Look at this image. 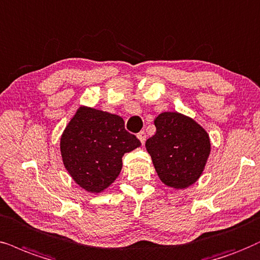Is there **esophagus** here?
I'll list each match as a JSON object with an SVG mask.
<instances>
[{
	"label": "esophagus",
	"mask_w": 260,
	"mask_h": 260,
	"mask_svg": "<svg viewBox=\"0 0 260 260\" xmlns=\"http://www.w3.org/2000/svg\"><path fill=\"white\" fill-rule=\"evenodd\" d=\"M138 138H139V140L141 141V144L145 143V140H146V133H145V131H141V132L138 133Z\"/></svg>",
	"instance_id": "esophagus-1"
}]
</instances>
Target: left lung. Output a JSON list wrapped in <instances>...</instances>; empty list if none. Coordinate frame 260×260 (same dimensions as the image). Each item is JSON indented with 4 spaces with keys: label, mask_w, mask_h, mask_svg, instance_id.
Returning <instances> with one entry per match:
<instances>
[{
    "label": "left lung",
    "mask_w": 260,
    "mask_h": 260,
    "mask_svg": "<svg viewBox=\"0 0 260 260\" xmlns=\"http://www.w3.org/2000/svg\"><path fill=\"white\" fill-rule=\"evenodd\" d=\"M156 133L146 140L154 169L167 186L186 188L202 175L210 153L209 136L194 120L179 113H162Z\"/></svg>",
    "instance_id": "left-lung-1"
}]
</instances>
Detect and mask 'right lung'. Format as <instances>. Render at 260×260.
<instances>
[{
    "mask_svg": "<svg viewBox=\"0 0 260 260\" xmlns=\"http://www.w3.org/2000/svg\"><path fill=\"white\" fill-rule=\"evenodd\" d=\"M63 164L73 180L87 192L100 193L114 182L122 156L140 146L117 115L79 108L61 138Z\"/></svg>",
    "mask_w": 260,
    "mask_h": 260,
    "instance_id": "add662e5",
    "label": "right lung"
}]
</instances>
